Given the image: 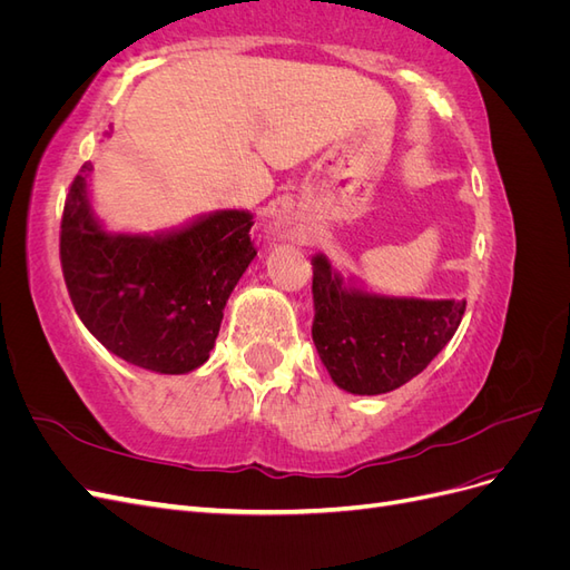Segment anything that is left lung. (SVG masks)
Returning a JSON list of instances; mask_svg holds the SVG:
<instances>
[{
    "instance_id": "8db88e82",
    "label": "left lung",
    "mask_w": 570,
    "mask_h": 570,
    "mask_svg": "<svg viewBox=\"0 0 570 570\" xmlns=\"http://www.w3.org/2000/svg\"><path fill=\"white\" fill-rule=\"evenodd\" d=\"M312 337L337 387L352 394L392 392L416 377L456 333L465 302L396 299L342 287L314 256Z\"/></svg>"
}]
</instances>
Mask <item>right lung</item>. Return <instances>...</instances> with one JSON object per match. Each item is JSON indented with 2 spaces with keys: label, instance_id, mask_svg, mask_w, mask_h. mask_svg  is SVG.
I'll use <instances>...</instances> for the list:
<instances>
[{
  "label": "right lung",
  "instance_id": "right-lung-1",
  "mask_svg": "<svg viewBox=\"0 0 570 570\" xmlns=\"http://www.w3.org/2000/svg\"><path fill=\"white\" fill-rule=\"evenodd\" d=\"M82 164L63 204L61 271L85 327L128 364L157 373L202 366L223 308L256 256L247 212H218L170 235H109L88 202Z\"/></svg>",
  "mask_w": 570,
  "mask_h": 570
}]
</instances>
